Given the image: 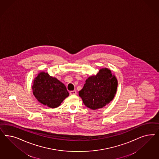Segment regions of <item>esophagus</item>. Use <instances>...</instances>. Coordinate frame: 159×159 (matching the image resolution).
Returning a JSON list of instances; mask_svg holds the SVG:
<instances>
[{
	"mask_svg": "<svg viewBox=\"0 0 159 159\" xmlns=\"http://www.w3.org/2000/svg\"><path fill=\"white\" fill-rule=\"evenodd\" d=\"M69 93L70 95H75L77 94V92L76 90H73V91H70L69 92Z\"/></svg>",
	"mask_w": 159,
	"mask_h": 159,
	"instance_id": "34e87169",
	"label": "esophagus"
}]
</instances>
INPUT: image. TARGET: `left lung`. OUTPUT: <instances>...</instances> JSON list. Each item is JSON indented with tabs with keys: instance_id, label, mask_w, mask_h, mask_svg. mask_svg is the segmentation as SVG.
I'll use <instances>...</instances> for the list:
<instances>
[{
	"instance_id": "1",
	"label": "left lung",
	"mask_w": 159,
	"mask_h": 159,
	"mask_svg": "<svg viewBox=\"0 0 159 159\" xmlns=\"http://www.w3.org/2000/svg\"><path fill=\"white\" fill-rule=\"evenodd\" d=\"M117 86V79L111 70L102 68L96 75L87 79L79 95L87 107L95 110L105 107L113 100Z\"/></svg>"
}]
</instances>
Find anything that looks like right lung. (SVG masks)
Here are the masks:
<instances>
[{"label": "right lung", "instance_id": "obj_1", "mask_svg": "<svg viewBox=\"0 0 159 159\" xmlns=\"http://www.w3.org/2000/svg\"><path fill=\"white\" fill-rule=\"evenodd\" d=\"M32 89L35 98L51 108L59 107L69 95L63 83L45 72H40L35 77Z\"/></svg>", "mask_w": 159, "mask_h": 159}]
</instances>
